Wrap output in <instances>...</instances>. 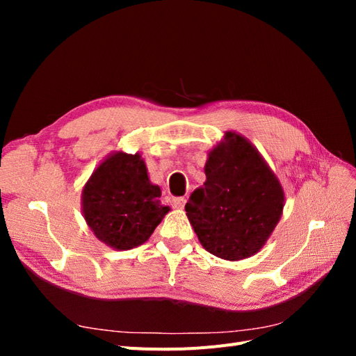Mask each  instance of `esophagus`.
Instances as JSON below:
<instances>
[{"label":"esophagus","instance_id":"obj_1","mask_svg":"<svg viewBox=\"0 0 356 356\" xmlns=\"http://www.w3.org/2000/svg\"><path fill=\"white\" fill-rule=\"evenodd\" d=\"M170 204H172V208L182 209V208H184V204H186V197H174L170 200Z\"/></svg>","mask_w":356,"mask_h":356}]
</instances>
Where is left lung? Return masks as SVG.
I'll use <instances>...</instances> for the list:
<instances>
[{
    "label": "left lung",
    "mask_w": 356,
    "mask_h": 356,
    "mask_svg": "<svg viewBox=\"0 0 356 356\" xmlns=\"http://www.w3.org/2000/svg\"><path fill=\"white\" fill-rule=\"evenodd\" d=\"M207 181L186 203L187 218L208 252L229 261L255 255L285 207L275 172L245 136L227 131L208 152Z\"/></svg>",
    "instance_id": "left-lung-1"
}]
</instances>
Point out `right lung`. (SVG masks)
I'll list each match as a JSON object with an SVG mask.
<instances>
[{
  "label": "right lung",
  "instance_id": "right-lung-1",
  "mask_svg": "<svg viewBox=\"0 0 356 356\" xmlns=\"http://www.w3.org/2000/svg\"><path fill=\"white\" fill-rule=\"evenodd\" d=\"M139 153H110L81 190V212L95 238L115 251L145 243L170 211Z\"/></svg>",
  "mask_w": 356,
  "mask_h": 356
}]
</instances>
